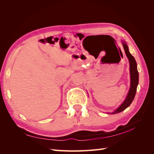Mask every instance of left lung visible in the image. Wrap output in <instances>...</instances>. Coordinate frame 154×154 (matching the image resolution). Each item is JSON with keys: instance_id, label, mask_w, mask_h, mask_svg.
<instances>
[{"instance_id": "8db88e82", "label": "left lung", "mask_w": 154, "mask_h": 154, "mask_svg": "<svg viewBox=\"0 0 154 154\" xmlns=\"http://www.w3.org/2000/svg\"><path fill=\"white\" fill-rule=\"evenodd\" d=\"M123 46L125 50L126 55L130 63V87L128 91L127 97L117 109H116L113 112H111V114H115L121 112L123 111L130 106L133 101L135 95H136L137 87L139 83V73L137 68V63L133 56L130 53L128 48L125 42H123Z\"/></svg>"}]
</instances>
